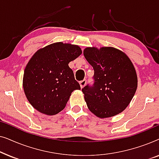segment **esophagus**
Here are the masks:
<instances>
[{"mask_svg":"<svg viewBox=\"0 0 159 159\" xmlns=\"http://www.w3.org/2000/svg\"><path fill=\"white\" fill-rule=\"evenodd\" d=\"M87 83V80H82V81L80 82V87H81V88H84V85H85Z\"/></svg>","mask_w":159,"mask_h":159,"instance_id":"esophagus-1","label":"esophagus"}]
</instances>
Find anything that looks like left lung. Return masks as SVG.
I'll return each instance as SVG.
<instances>
[{
	"label": "left lung",
	"instance_id": "obj_1",
	"mask_svg": "<svg viewBox=\"0 0 159 159\" xmlns=\"http://www.w3.org/2000/svg\"><path fill=\"white\" fill-rule=\"evenodd\" d=\"M83 53L94 69L93 84L82 89L88 108L100 118L122 112L138 87L131 61L122 51L111 47L87 48Z\"/></svg>",
	"mask_w": 159,
	"mask_h": 159
}]
</instances>
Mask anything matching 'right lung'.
Instances as JSON below:
<instances>
[{"label": "right lung", "mask_w": 159, "mask_h": 159, "mask_svg": "<svg viewBox=\"0 0 159 159\" xmlns=\"http://www.w3.org/2000/svg\"><path fill=\"white\" fill-rule=\"evenodd\" d=\"M81 53L77 45L56 43L40 49L31 58L25 69L23 88L27 100L38 111L58 114L71 93L81 89L69 66Z\"/></svg>", "instance_id": "obj_1"}]
</instances>
